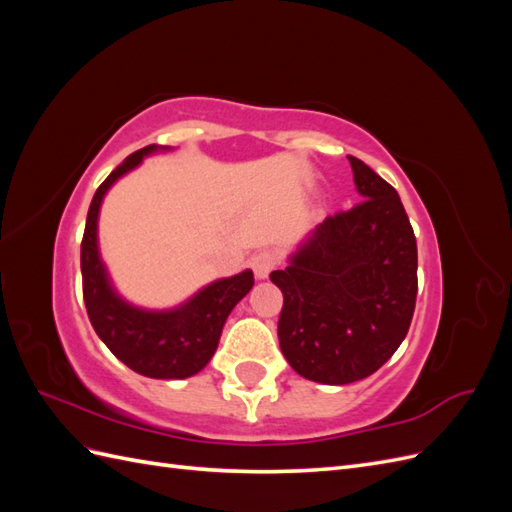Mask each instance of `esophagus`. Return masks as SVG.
Segmentation results:
<instances>
[{"instance_id": "34e87169", "label": "esophagus", "mask_w": 512, "mask_h": 512, "mask_svg": "<svg viewBox=\"0 0 512 512\" xmlns=\"http://www.w3.org/2000/svg\"><path fill=\"white\" fill-rule=\"evenodd\" d=\"M277 267V256L269 250L265 252H258L254 258H252V269H254V275L258 277V280H267L269 273Z\"/></svg>"}]
</instances>
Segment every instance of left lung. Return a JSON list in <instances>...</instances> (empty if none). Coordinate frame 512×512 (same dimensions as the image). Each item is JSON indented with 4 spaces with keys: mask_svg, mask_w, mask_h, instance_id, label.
<instances>
[{
    "mask_svg": "<svg viewBox=\"0 0 512 512\" xmlns=\"http://www.w3.org/2000/svg\"><path fill=\"white\" fill-rule=\"evenodd\" d=\"M359 205L329 215L271 282L282 290L280 348L299 376L350 384L404 342L416 303V239L393 185L348 156Z\"/></svg>",
    "mask_w": 512,
    "mask_h": 512,
    "instance_id": "obj_1",
    "label": "left lung"
}]
</instances>
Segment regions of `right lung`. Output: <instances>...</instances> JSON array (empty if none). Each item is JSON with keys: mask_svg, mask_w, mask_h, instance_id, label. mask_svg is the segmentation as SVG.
Instances as JSON below:
<instances>
[{"mask_svg": "<svg viewBox=\"0 0 512 512\" xmlns=\"http://www.w3.org/2000/svg\"><path fill=\"white\" fill-rule=\"evenodd\" d=\"M168 147L149 145L123 160L96 190L87 211L81 243L83 299L91 327L121 363L136 374L158 380H183L203 369L220 344L224 322L254 286L245 269L200 288L173 309H145L128 303L115 290L98 247V218L106 192L143 158Z\"/></svg>", "mask_w": 512, "mask_h": 512, "instance_id": "1", "label": "right lung"}]
</instances>
